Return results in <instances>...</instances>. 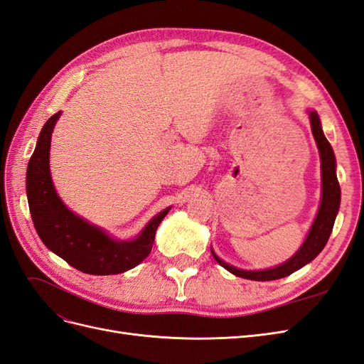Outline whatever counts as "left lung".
Wrapping results in <instances>:
<instances>
[{
	"label": "left lung",
	"instance_id": "left-lung-1",
	"mask_svg": "<svg viewBox=\"0 0 364 364\" xmlns=\"http://www.w3.org/2000/svg\"><path fill=\"white\" fill-rule=\"evenodd\" d=\"M308 114H310L311 132H313V136L316 139L318 153H321V161H322V164H321V167H322V202H321V206H318L314 223L310 229V232H308L301 249L297 250L289 261H285L284 264H281V266L269 269V270L252 272V270L237 269L234 266H230V264H226L225 261L220 259L211 250L214 259L220 264V266L225 267L232 274H235V277L252 279V281H273V279L289 277V274H291L293 272L302 269L305 264L311 262L318 255V253L322 252L329 235H331V230H333V226L336 222V215L338 213V206H340V185H338L337 174H336V156H334L331 144H329L328 139L323 135L321 119H318L317 112L311 111Z\"/></svg>",
	"mask_w": 364,
	"mask_h": 364
}]
</instances>
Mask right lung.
Returning a JSON list of instances; mask_svg holds the SVG:
<instances>
[{"instance_id":"right-lung-1","label":"right lung","mask_w":364,"mask_h":364,"mask_svg":"<svg viewBox=\"0 0 364 364\" xmlns=\"http://www.w3.org/2000/svg\"><path fill=\"white\" fill-rule=\"evenodd\" d=\"M60 112L43 124L27 167V199L33 225L42 243L70 266L87 274H117L134 269L151 250L155 234L170 208L150 220L144 230L130 241L109 237L63 205L50 174V144Z\"/></svg>"}]
</instances>
